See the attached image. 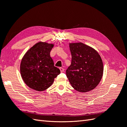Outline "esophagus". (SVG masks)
<instances>
[{"mask_svg":"<svg viewBox=\"0 0 127 127\" xmlns=\"http://www.w3.org/2000/svg\"><path fill=\"white\" fill-rule=\"evenodd\" d=\"M59 69H60V70H61V72H64V69L63 68H59Z\"/></svg>","mask_w":127,"mask_h":127,"instance_id":"1","label":"esophagus"}]
</instances>
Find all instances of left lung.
<instances>
[{"label": "left lung", "mask_w": 127, "mask_h": 127, "mask_svg": "<svg viewBox=\"0 0 127 127\" xmlns=\"http://www.w3.org/2000/svg\"><path fill=\"white\" fill-rule=\"evenodd\" d=\"M71 63L66 75L71 86L80 92L91 91L98 85L103 75L100 56L90 46L82 42H69Z\"/></svg>", "instance_id": "left-lung-1"}]
</instances>
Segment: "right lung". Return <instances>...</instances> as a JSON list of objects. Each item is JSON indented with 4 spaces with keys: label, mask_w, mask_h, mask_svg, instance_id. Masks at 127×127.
Returning <instances> with one entry per match:
<instances>
[{
    "label": "right lung",
    "mask_w": 127,
    "mask_h": 127,
    "mask_svg": "<svg viewBox=\"0 0 127 127\" xmlns=\"http://www.w3.org/2000/svg\"><path fill=\"white\" fill-rule=\"evenodd\" d=\"M55 44L39 41L27 51L21 60L20 72L26 85L37 91L47 90L61 73L54 66L50 52Z\"/></svg>",
    "instance_id": "obj_1"
}]
</instances>
